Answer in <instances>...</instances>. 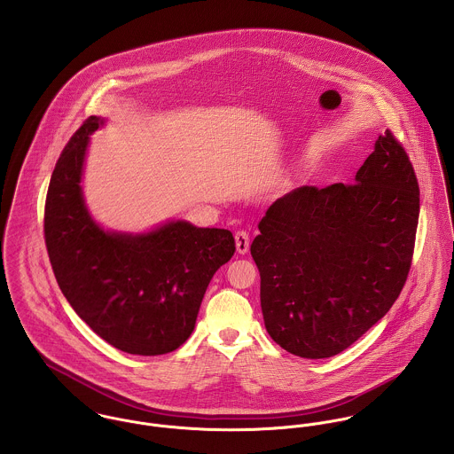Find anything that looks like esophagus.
Instances as JSON below:
<instances>
[{
	"label": "esophagus",
	"mask_w": 454,
	"mask_h": 454,
	"mask_svg": "<svg viewBox=\"0 0 454 454\" xmlns=\"http://www.w3.org/2000/svg\"><path fill=\"white\" fill-rule=\"evenodd\" d=\"M236 248L239 254H247L250 248V234L247 231L236 232Z\"/></svg>",
	"instance_id": "esophagus-1"
}]
</instances>
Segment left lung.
I'll list each match as a JSON object with an SVG mask.
<instances>
[{
	"mask_svg": "<svg viewBox=\"0 0 454 454\" xmlns=\"http://www.w3.org/2000/svg\"><path fill=\"white\" fill-rule=\"evenodd\" d=\"M418 218V178L389 129L355 184L276 199L250 248L272 340L302 358H328L358 340L407 281Z\"/></svg>",
	"mask_w": 454,
	"mask_h": 454,
	"instance_id": "left-lung-1",
	"label": "left lung"
}]
</instances>
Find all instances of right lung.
I'll use <instances>...</instances> for the list:
<instances>
[{
    "label": "right lung",
    "instance_id": "obj_1",
    "mask_svg": "<svg viewBox=\"0 0 454 454\" xmlns=\"http://www.w3.org/2000/svg\"><path fill=\"white\" fill-rule=\"evenodd\" d=\"M89 117L69 137L54 168L43 216L45 245L61 292L101 339L130 355L180 348L194 330L204 292L236 252L227 229L169 222L148 234L105 232L82 197Z\"/></svg>",
    "mask_w": 454,
    "mask_h": 454
}]
</instances>
